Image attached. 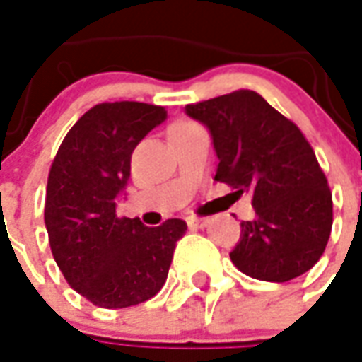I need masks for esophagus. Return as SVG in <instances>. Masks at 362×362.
Listing matches in <instances>:
<instances>
[{
  "label": "esophagus",
  "mask_w": 362,
  "mask_h": 362,
  "mask_svg": "<svg viewBox=\"0 0 362 362\" xmlns=\"http://www.w3.org/2000/svg\"><path fill=\"white\" fill-rule=\"evenodd\" d=\"M209 224V218H199V216H188V226L192 230L205 228Z\"/></svg>",
  "instance_id": "esophagus-1"
}]
</instances>
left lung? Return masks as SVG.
<instances>
[{"mask_svg":"<svg viewBox=\"0 0 362 362\" xmlns=\"http://www.w3.org/2000/svg\"><path fill=\"white\" fill-rule=\"evenodd\" d=\"M211 132L215 180L253 194L230 253L235 269L264 282H288L322 257L332 232V192L303 132L253 90L186 105Z\"/></svg>","mask_w":362,"mask_h":362,"instance_id":"obj_1","label":"left lung"}]
</instances>
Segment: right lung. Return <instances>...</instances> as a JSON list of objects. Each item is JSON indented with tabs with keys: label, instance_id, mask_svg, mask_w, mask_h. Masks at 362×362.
Instances as JSON below:
<instances>
[{
	"label": "right lung",
	"instance_id": "right-lung-1",
	"mask_svg": "<svg viewBox=\"0 0 362 362\" xmlns=\"http://www.w3.org/2000/svg\"><path fill=\"white\" fill-rule=\"evenodd\" d=\"M165 119L159 105L99 103L69 130L47 176L44 221L53 259L72 290L103 309L151 299L188 230L180 218L149 228L117 215L132 151Z\"/></svg>",
	"mask_w": 362,
	"mask_h": 362
}]
</instances>
